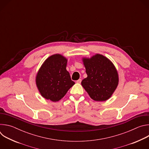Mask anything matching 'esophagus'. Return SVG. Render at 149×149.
Wrapping results in <instances>:
<instances>
[{
	"instance_id": "obj_1",
	"label": "esophagus",
	"mask_w": 149,
	"mask_h": 149,
	"mask_svg": "<svg viewBox=\"0 0 149 149\" xmlns=\"http://www.w3.org/2000/svg\"><path fill=\"white\" fill-rule=\"evenodd\" d=\"M81 81H82V80H81V79H78V80L76 81V82H77V83H79H79H81Z\"/></svg>"
}]
</instances>
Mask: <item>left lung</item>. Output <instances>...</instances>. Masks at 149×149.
Masks as SVG:
<instances>
[{"label":"left lung","mask_w":149,"mask_h":149,"mask_svg":"<svg viewBox=\"0 0 149 149\" xmlns=\"http://www.w3.org/2000/svg\"><path fill=\"white\" fill-rule=\"evenodd\" d=\"M82 60L87 77L82 81V86L93 100L96 101L108 100L118 84V73L113 63L100 54Z\"/></svg>","instance_id":"1"}]
</instances>
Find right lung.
Returning <instances> with one entry per match:
<instances>
[{
	"label": "right lung",
	"mask_w": 149,
	"mask_h": 149,
	"mask_svg": "<svg viewBox=\"0 0 149 149\" xmlns=\"http://www.w3.org/2000/svg\"><path fill=\"white\" fill-rule=\"evenodd\" d=\"M67 63V59L59 54L51 56L44 62L36 77V86L42 97L58 101L75 84L66 70Z\"/></svg>",
	"instance_id": "obj_1"
}]
</instances>
